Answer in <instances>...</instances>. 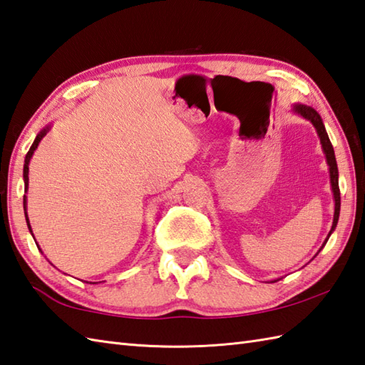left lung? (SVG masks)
Instances as JSON below:
<instances>
[{
	"label": "left lung",
	"mask_w": 365,
	"mask_h": 365,
	"mask_svg": "<svg viewBox=\"0 0 365 365\" xmlns=\"http://www.w3.org/2000/svg\"><path fill=\"white\" fill-rule=\"evenodd\" d=\"M295 112H298L299 115H303L306 120H309L311 123L317 129V134L320 137V142H322V147L323 151H325V156L328 160V165H329V178H331V187H333V193H334V201H336V206H334V220H333V228H331L329 234L334 231L337 220H339V212H341V190H339V172H337V162H336V156H334V148L333 145L329 142V137L327 134V129L323 126V121L320 118V115L315 112L312 108L309 106H304V104H297L294 108ZM329 234H328V239H329ZM328 239L325 240V244L328 242ZM323 244V245H325Z\"/></svg>",
	"instance_id": "obj_1"
}]
</instances>
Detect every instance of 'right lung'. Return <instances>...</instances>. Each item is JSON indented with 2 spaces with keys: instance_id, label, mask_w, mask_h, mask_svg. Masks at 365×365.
<instances>
[{
  "instance_id": "right-lung-1",
  "label": "right lung",
  "mask_w": 365,
  "mask_h": 365,
  "mask_svg": "<svg viewBox=\"0 0 365 365\" xmlns=\"http://www.w3.org/2000/svg\"><path fill=\"white\" fill-rule=\"evenodd\" d=\"M46 131H48V128H45L42 133L40 134H37V137H36V140H34V143L31 145V148H29V151L26 153V158H24V168H23V178H24V189H28V173H29V160H31V156H32V153L36 151V148H37V145H38V142L43 139V135L46 134ZM23 207H24V210H26V197H23ZM26 222H28V215H26ZM28 228H29V231H31V226H29V222H28Z\"/></svg>"
}]
</instances>
